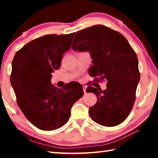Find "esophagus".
<instances>
[{
	"label": "esophagus",
	"instance_id": "obj_1",
	"mask_svg": "<svg viewBox=\"0 0 158 158\" xmlns=\"http://www.w3.org/2000/svg\"><path fill=\"white\" fill-rule=\"evenodd\" d=\"M86 86H85V85H84V86H83V90H84V94H86Z\"/></svg>",
	"mask_w": 158,
	"mask_h": 158
}]
</instances>
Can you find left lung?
Instances as JSON below:
<instances>
[{
    "label": "left lung",
    "mask_w": 158,
    "mask_h": 158,
    "mask_svg": "<svg viewBox=\"0 0 158 158\" xmlns=\"http://www.w3.org/2000/svg\"><path fill=\"white\" fill-rule=\"evenodd\" d=\"M72 49L89 52L93 64L90 74L98 77V81H107L106 90L86 89L97 97V102L89 109L90 118L106 127L121 124L132 110L140 80L135 51L122 34L103 25L77 32Z\"/></svg>",
    "instance_id": "left-lung-1"
}]
</instances>
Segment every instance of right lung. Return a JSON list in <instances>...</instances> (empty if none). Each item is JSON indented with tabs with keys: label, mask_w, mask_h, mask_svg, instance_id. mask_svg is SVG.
Here are the masks:
<instances>
[{
	"label": "right lung",
	"mask_w": 158,
	"mask_h": 158,
	"mask_svg": "<svg viewBox=\"0 0 158 158\" xmlns=\"http://www.w3.org/2000/svg\"><path fill=\"white\" fill-rule=\"evenodd\" d=\"M75 33L46 35L28 42L16 53L10 77L18 106L32 124L45 131L63 126L83 87L68 84L57 89L52 73L60 68L63 53L71 47Z\"/></svg>",
	"instance_id": "add662e5"
}]
</instances>
